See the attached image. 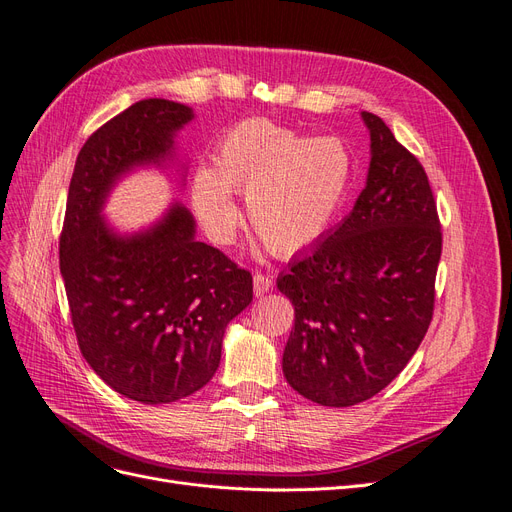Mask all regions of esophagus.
<instances>
[{
  "instance_id": "34e87169",
  "label": "esophagus",
  "mask_w": 512,
  "mask_h": 512,
  "mask_svg": "<svg viewBox=\"0 0 512 512\" xmlns=\"http://www.w3.org/2000/svg\"><path fill=\"white\" fill-rule=\"evenodd\" d=\"M270 289H272V276L257 272L253 276V291H255L257 298H261V295H266Z\"/></svg>"
}]
</instances>
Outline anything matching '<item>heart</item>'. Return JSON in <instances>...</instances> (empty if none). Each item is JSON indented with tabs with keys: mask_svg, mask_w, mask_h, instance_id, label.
I'll return each instance as SVG.
<instances>
[{
	"mask_svg": "<svg viewBox=\"0 0 512 512\" xmlns=\"http://www.w3.org/2000/svg\"><path fill=\"white\" fill-rule=\"evenodd\" d=\"M355 183V157L338 138H312L266 119L229 127L191 180V204L208 236L234 238L242 210L232 191L249 195V221L280 257L315 249L340 219Z\"/></svg>",
	"mask_w": 512,
	"mask_h": 512,
	"instance_id": "obj_1",
	"label": "heart"
}]
</instances>
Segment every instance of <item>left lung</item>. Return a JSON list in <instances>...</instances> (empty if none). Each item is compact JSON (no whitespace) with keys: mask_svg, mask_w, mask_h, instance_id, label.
Here are the masks:
<instances>
[{"mask_svg":"<svg viewBox=\"0 0 512 512\" xmlns=\"http://www.w3.org/2000/svg\"><path fill=\"white\" fill-rule=\"evenodd\" d=\"M370 131L366 187L349 217L276 280L295 308L287 383L344 408L383 391L419 349L434 312L442 234L430 180L381 117Z\"/></svg>","mask_w":512,"mask_h":512,"instance_id":"8db88e82","label":"left lung"}]
</instances>
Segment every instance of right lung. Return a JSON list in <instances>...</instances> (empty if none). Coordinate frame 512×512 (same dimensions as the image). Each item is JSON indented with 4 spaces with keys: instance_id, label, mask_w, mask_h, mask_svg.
Returning <instances> with one entry per match:
<instances>
[{
    "instance_id": "obj_1",
    "label": "right lung",
    "mask_w": 512,
    "mask_h": 512,
    "mask_svg": "<svg viewBox=\"0 0 512 512\" xmlns=\"http://www.w3.org/2000/svg\"><path fill=\"white\" fill-rule=\"evenodd\" d=\"M193 108L151 97L131 104L80 148L59 240L61 276L82 357L129 400L170 404L202 389L221 361L225 327L253 300V276L195 240L193 214L121 234L104 217L110 191L140 168L185 163L176 136Z\"/></svg>"
}]
</instances>
